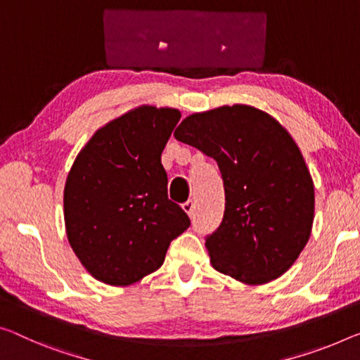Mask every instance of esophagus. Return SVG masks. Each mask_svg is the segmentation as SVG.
<instances>
[{"instance_id": "1", "label": "esophagus", "mask_w": 360, "mask_h": 360, "mask_svg": "<svg viewBox=\"0 0 360 360\" xmlns=\"http://www.w3.org/2000/svg\"><path fill=\"white\" fill-rule=\"evenodd\" d=\"M182 210H184V211H186V213L191 216V218H193V210H195V203H193L192 200H189V202H186L184 205H182Z\"/></svg>"}]
</instances>
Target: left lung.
I'll use <instances>...</instances> for the list:
<instances>
[{
	"label": "left lung",
	"mask_w": 360,
	"mask_h": 360,
	"mask_svg": "<svg viewBox=\"0 0 360 360\" xmlns=\"http://www.w3.org/2000/svg\"><path fill=\"white\" fill-rule=\"evenodd\" d=\"M174 138L216 160L226 192L221 226L207 237L211 266L238 282L278 278L311 237L314 184L288 131L252 105L182 120Z\"/></svg>",
	"instance_id": "left-lung-1"
}]
</instances>
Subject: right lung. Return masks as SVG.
<instances>
[{
	"label": "right lung",
	"mask_w": 360,
	"mask_h": 360,
	"mask_svg": "<svg viewBox=\"0 0 360 360\" xmlns=\"http://www.w3.org/2000/svg\"><path fill=\"white\" fill-rule=\"evenodd\" d=\"M181 118L141 105L99 128L73 162L64 189L68 243L91 276L127 287L163 264L191 226L167 193L162 152Z\"/></svg>",
	"instance_id": "right-lung-1"
}]
</instances>
